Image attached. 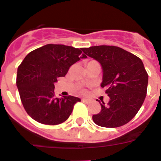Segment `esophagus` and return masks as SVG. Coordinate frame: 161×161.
<instances>
[{
	"mask_svg": "<svg viewBox=\"0 0 161 161\" xmlns=\"http://www.w3.org/2000/svg\"><path fill=\"white\" fill-rule=\"evenodd\" d=\"M82 101H83L84 103H90L92 100L90 99V98H83V99H82Z\"/></svg>",
	"mask_w": 161,
	"mask_h": 161,
	"instance_id": "1",
	"label": "esophagus"
}]
</instances>
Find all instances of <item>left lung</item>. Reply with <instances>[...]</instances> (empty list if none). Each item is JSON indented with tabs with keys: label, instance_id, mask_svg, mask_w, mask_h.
I'll return each mask as SVG.
<instances>
[{
	"label": "left lung",
	"instance_id": "left-lung-1",
	"mask_svg": "<svg viewBox=\"0 0 161 161\" xmlns=\"http://www.w3.org/2000/svg\"><path fill=\"white\" fill-rule=\"evenodd\" d=\"M86 55L101 64L103 82L110 97L101 103V112L93 116L97 125L116 128L130 122L138 113L147 95L148 75L139 58L117 46L82 48Z\"/></svg>",
	"mask_w": 161,
	"mask_h": 161
}]
</instances>
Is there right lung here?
<instances>
[{"label":"right lung","mask_w":161,"mask_h":161,"mask_svg":"<svg viewBox=\"0 0 161 161\" xmlns=\"http://www.w3.org/2000/svg\"><path fill=\"white\" fill-rule=\"evenodd\" d=\"M87 56L82 48L49 44L30 52L18 67L17 85L23 108L33 120L58 125L68 119L79 97H56L54 83L65 76L69 67Z\"/></svg>","instance_id":"1"}]
</instances>
